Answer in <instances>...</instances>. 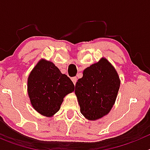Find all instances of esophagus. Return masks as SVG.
Instances as JSON below:
<instances>
[{
    "mask_svg": "<svg viewBox=\"0 0 150 150\" xmlns=\"http://www.w3.org/2000/svg\"><path fill=\"white\" fill-rule=\"evenodd\" d=\"M71 80H72L73 83H74V85H76V81H77V78H76V76H74V77H72V78H71Z\"/></svg>",
    "mask_w": 150,
    "mask_h": 150,
    "instance_id": "1",
    "label": "esophagus"
}]
</instances>
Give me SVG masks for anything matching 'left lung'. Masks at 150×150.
<instances>
[{
  "mask_svg": "<svg viewBox=\"0 0 150 150\" xmlns=\"http://www.w3.org/2000/svg\"><path fill=\"white\" fill-rule=\"evenodd\" d=\"M120 86L116 69L104 58L83 71L75 86L80 112L88 120L100 119L112 109Z\"/></svg>",
  "mask_w": 150,
  "mask_h": 150,
  "instance_id": "8db88e82",
  "label": "left lung"
}]
</instances>
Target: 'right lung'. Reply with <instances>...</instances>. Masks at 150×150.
Returning <instances> with one entry per match:
<instances>
[{"mask_svg":"<svg viewBox=\"0 0 150 150\" xmlns=\"http://www.w3.org/2000/svg\"><path fill=\"white\" fill-rule=\"evenodd\" d=\"M74 90L71 79L52 62L41 59L28 79L30 104L43 116L50 117L60 109L64 98Z\"/></svg>","mask_w":150,"mask_h":150,"instance_id":"add662e5","label":"right lung"}]
</instances>
